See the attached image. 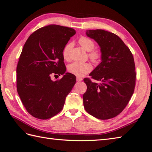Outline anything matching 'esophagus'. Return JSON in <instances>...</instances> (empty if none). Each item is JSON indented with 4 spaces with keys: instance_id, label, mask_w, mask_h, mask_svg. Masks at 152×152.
I'll return each mask as SVG.
<instances>
[{
    "instance_id": "1",
    "label": "esophagus",
    "mask_w": 152,
    "mask_h": 152,
    "mask_svg": "<svg viewBox=\"0 0 152 152\" xmlns=\"http://www.w3.org/2000/svg\"><path fill=\"white\" fill-rule=\"evenodd\" d=\"M76 79H77V81H78V82H80V81H82V80H83V79H82V78L79 77H77Z\"/></svg>"
}]
</instances>
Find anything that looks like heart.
Wrapping results in <instances>:
<instances>
[{"label": "heart", "mask_w": 152, "mask_h": 152, "mask_svg": "<svg viewBox=\"0 0 152 152\" xmlns=\"http://www.w3.org/2000/svg\"><path fill=\"white\" fill-rule=\"evenodd\" d=\"M78 42L87 52H89L88 56L92 61L95 63L99 61L101 57H102V54L99 50L94 49L95 44L93 40L86 37H82L78 40ZM71 48L72 44L69 43L67 44L63 49L62 56L65 60L69 59V53H70ZM92 68H93V66L89 63L74 62L68 66V70L69 72L78 77L84 76L92 70Z\"/></svg>", "instance_id": "b5f03b06"}]
</instances>
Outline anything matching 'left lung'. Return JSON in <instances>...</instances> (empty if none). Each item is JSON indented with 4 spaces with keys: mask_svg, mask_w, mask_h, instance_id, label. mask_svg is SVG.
<instances>
[{
    "mask_svg": "<svg viewBox=\"0 0 152 152\" xmlns=\"http://www.w3.org/2000/svg\"><path fill=\"white\" fill-rule=\"evenodd\" d=\"M100 48L101 62L89 76L98 84L84 79L87 91L83 95L86 112L101 120L116 117L128 104L134 93L136 73L130 49L117 35L103 30H86Z\"/></svg>",
    "mask_w": 152,
    "mask_h": 152,
    "instance_id": "1",
    "label": "left lung"
}]
</instances>
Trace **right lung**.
<instances>
[{"label": "right lung", "instance_id": "1", "mask_svg": "<svg viewBox=\"0 0 152 152\" xmlns=\"http://www.w3.org/2000/svg\"><path fill=\"white\" fill-rule=\"evenodd\" d=\"M74 29L57 25L42 27L31 34L23 48L16 68L17 91L31 115L48 119L60 112L76 77L66 73L62 51ZM62 75L53 81L51 75Z\"/></svg>", "mask_w": 152, "mask_h": 152}]
</instances>
